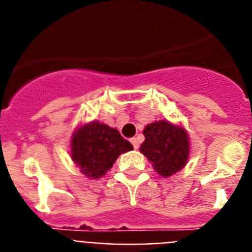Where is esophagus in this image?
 Returning <instances> with one entry per match:
<instances>
[{
  "label": "esophagus",
  "mask_w": 252,
  "mask_h": 252,
  "mask_svg": "<svg viewBox=\"0 0 252 252\" xmlns=\"http://www.w3.org/2000/svg\"><path fill=\"white\" fill-rule=\"evenodd\" d=\"M130 141H131V144H132L133 149H139V141H137L136 137H132V139H131Z\"/></svg>",
  "instance_id": "obj_1"
}]
</instances>
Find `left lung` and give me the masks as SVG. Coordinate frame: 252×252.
<instances>
[{"label": "left lung", "instance_id": "8db88e82", "mask_svg": "<svg viewBox=\"0 0 252 252\" xmlns=\"http://www.w3.org/2000/svg\"><path fill=\"white\" fill-rule=\"evenodd\" d=\"M145 141L140 146L158 174L169 178L186 166L189 158V137L186 128L166 120L146 125Z\"/></svg>", "mask_w": 252, "mask_h": 252}]
</instances>
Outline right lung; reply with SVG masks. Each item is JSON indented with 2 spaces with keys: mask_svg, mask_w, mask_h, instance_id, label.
Wrapping results in <instances>:
<instances>
[{
  "mask_svg": "<svg viewBox=\"0 0 252 252\" xmlns=\"http://www.w3.org/2000/svg\"><path fill=\"white\" fill-rule=\"evenodd\" d=\"M132 149L116 128L92 121L73 132L70 157L87 178L98 179L112 168L121 154Z\"/></svg>",
  "mask_w": 252,
  "mask_h": 252,
  "instance_id": "obj_1",
  "label": "right lung"
}]
</instances>
